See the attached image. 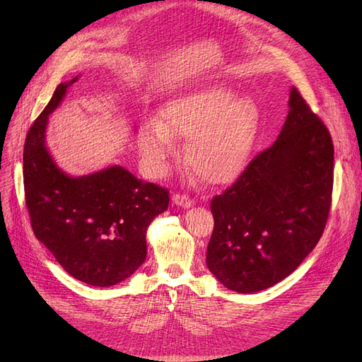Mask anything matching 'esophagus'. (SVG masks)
<instances>
[{
	"label": "esophagus",
	"mask_w": 362,
	"mask_h": 362,
	"mask_svg": "<svg viewBox=\"0 0 362 362\" xmlns=\"http://www.w3.org/2000/svg\"><path fill=\"white\" fill-rule=\"evenodd\" d=\"M171 199H173V202L176 205L183 206V208H191L195 204V199H192L191 197H187L185 194H175Z\"/></svg>",
	"instance_id": "obj_1"
}]
</instances>
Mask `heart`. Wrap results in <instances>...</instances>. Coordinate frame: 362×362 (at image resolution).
<instances>
[{"mask_svg":"<svg viewBox=\"0 0 362 362\" xmlns=\"http://www.w3.org/2000/svg\"><path fill=\"white\" fill-rule=\"evenodd\" d=\"M258 129V110L248 98L211 86L182 95L160 112L157 123L141 129L139 152L156 176L168 168L175 139H187L185 156L202 180L221 186L235 182L250 160Z\"/></svg>","mask_w":362,"mask_h":362,"instance_id":"obj_1","label":"heart"}]
</instances>
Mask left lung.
I'll use <instances>...</instances> for the list:
<instances>
[{
	"label": "left lung",
	"instance_id": "obj_1",
	"mask_svg": "<svg viewBox=\"0 0 362 362\" xmlns=\"http://www.w3.org/2000/svg\"><path fill=\"white\" fill-rule=\"evenodd\" d=\"M333 160L329 129L292 88L277 141L211 199L206 265L227 289L272 288L315 248L332 206Z\"/></svg>",
	"mask_w": 362,
	"mask_h": 362
}]
</instances>
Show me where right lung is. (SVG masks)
<instances>
[{
	"instance_id": "add662e5",
	"label": "right lung",
	"mask_w": 362,
	"mask_h": 362,
	"mask_svg": "<svg viewBox=\"0 0 362 362\" xmlns=\"http://www.w3.org/2000/svg\"><path fill=\"white\" fill-rule=\"evenodd\" d=\"M78 78L60 83L30 126L23 148L25 201L37 240L74 279L112 286L146 258V229L168 206V191L133 176L120 165L70 177L45 146L49 114Z\"/></svg>"
}]
</instances>
